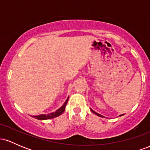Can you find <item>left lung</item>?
<instances>
[{"mask_svg":"<svg viewBox=\"0 0 150 150\" xmlns=\"http://www.w3.org/2000/svg\"><path fill=\"white\" fill-rule=\"evenodd\" d=\"M91 111H92V112H93V113H95V114H96V115H97V116H100V117H102V118H103V117H104V116H101V115H100V114H99V113H97V112H95V111H93V110H92V109H91ZM122 115H123V114H122ZM122 115H120V116H122Z\"/></svg>","mask_w":150,"mask_h":150,"instance_id":"8db88e82","label":"left lung"}]
</instances>
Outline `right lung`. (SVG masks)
Masks as SVG:
<instances>
[{"instance_id":"right-lung-1","label":"right lung","mask_w":150,"mask_h":150,"mask_svg":"<svg viewBox=\"0 0 150 150\" xmlns=\"http://www.w3.org/2000/svg\"><path fill=\"white\" fill-rule=\"evenodd\" d=\"M68 98L67 99V100L65 101L64 104H63L61 108H58L57 111H55V112L49 113V114H47V115L41 114V115H39V116H33L32 117L34 118H37V119H38V120H46V119H51V118H56V117L60 116V115H61L62 113L64 112V111L65 109V106H66L67 103H68Z\"/></svg>"}]
</instances>
